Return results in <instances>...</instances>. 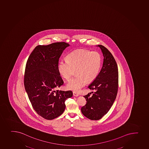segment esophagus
I'll return each mask as SVG.
<instances>
[{
	"label": "esophagus",
	"instance_id": "1",
	"mask_svg": "<svg viewBox=\"0 0 149 149\" xmlns=\"http://www.w3.org/2000/svg\"><path fill=\"white\" fill-rule=\"evenodd\" d=\"M73 95L74 97H78V94L77 93L75 92H73Z\"/></svg>",
	"mask_w": 149,
	"mask_h": 149
}]
</instances>
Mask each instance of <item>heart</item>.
I'll use <instances>...</instances> for the list:
<instances>
[{
  "instance_id": "heart-1",
  "label": "heart",
  "mask_w": 149,
  "mask_h": 149,
  "mask_svg": "<svg viewBox=\"0 0 149 149\" xmlns=\"http://www.w3.org/2000/svg\"><path fill=\"white\" fill-rule=\"evenodd\" d=\"M102 56L97 52L80 49L71 52L67 60H62L58 65V71L61 76L69 80L75 72L76 77L66 85L69 90L78 92L86 84L91 82L99 74L102 65Z\"/></svg>"
}]
</instances>
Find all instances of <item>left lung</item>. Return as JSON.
<instances>
[{
	"instance_id": "obj_1",
	"label": "left lung",
	"mask_w": 149,
	"mask_h": 149,
	"mask_svg": "<svg viewBox=\"0 0 149 149\" xmlns=\"http://www.w3.org/2000/svg\"><path fill=\"white\" fill-rule=\"evenodd\" d=\"M100 48L104 56V62L100 72L88 86L95 90L84 96L86 105L81 111L84 116L91 120L101 119L109 110L116 99L118 89V70L116 61L111 52L104 46Z\"/></svg>"
}]
</instances>
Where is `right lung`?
<instances>
[{
	"instance_id": "obj_1",
	"label": "right lung",
	"mask_w": 149,
	"mask_h": 149,
	"mask_svg": "<svg viewBox=\"0 0 149 149\" xmlns=\"http://www.w3.org/2000/svg\"><path fill=\"white\" fill-rule=\"evenodd\" d=\"M69 46L65 42L37 45L27 61L25 91L36 113L47 120L61 115L66 108V99L72 96L71 91L55 90L64 83L57 67L62 53Z\"/></svg>"
}]
</instances>
